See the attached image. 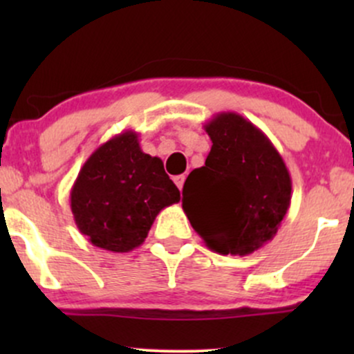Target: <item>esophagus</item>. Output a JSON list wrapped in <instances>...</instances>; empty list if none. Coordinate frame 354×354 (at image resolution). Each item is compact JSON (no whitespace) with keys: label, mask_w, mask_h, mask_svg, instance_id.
Masks as SVG:
<instances>
[{"label":"esophagus","mask_w":354,"mask_h":354,"mask_svg":"<svg viewBox=\"0 0 354 354\" xmlns=\"http://www.w3.org/2000/svg\"><path fill=\"white\" fill-rule=\"evenodd\" d=\"M185 180H186L185 174H180V176H174V183H176V186H178V188H180V191L183 189V185H185Z\"/></svg>","instance_id":"esophagus-1"}]
</instances>
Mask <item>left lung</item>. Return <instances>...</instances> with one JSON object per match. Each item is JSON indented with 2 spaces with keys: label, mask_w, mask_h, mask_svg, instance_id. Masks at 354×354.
Masks as SVG:
<instances>
[{
  "label": "left lung",
  "mask_w": 354,
  "mask_h": 354,
  "mask_svg": "<svg viewBox=\"0 0 354 354\" xmlns=\"http://www.w3.org/2000/svg\"><path fill=\"white\" fill-rule=\"evenodd\" d=\"M211 151L183 186V209L209 250L246 256L271 241L291 205V176L258 126L233 111L205 124Z\"/></svg>",
  "instance_id": "8db88e82"
}]
</instances>
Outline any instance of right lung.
Instances as JSON below:
<instances>
[{
    "label": "right lung",
    "instance_id": "obj_1",
    "mask_svg": "<svg viewBox=\"0 0 354 354\" xmlns=\"http://www.w3.org/2000/svg\"><path fill=\"white\" fill-rule=\"evenodd\" d=\"M180 200L163 161L143 153L133 129L93 151L70 193L78 230L91 245L113 253L143 245L158 213Z\"/></svg>",
    "mask_w": 354,
    "mask_h": 354
}]
</instances>
